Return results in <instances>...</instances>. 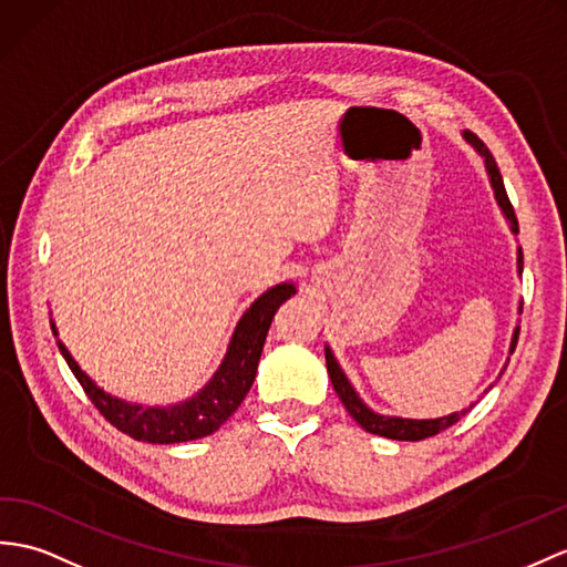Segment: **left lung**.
<instances>
[{"label":"left lung","mask_w":567,"mask_h":567,"mask_svg":"<svg viewBox=\"0 0 567 567\" xmlns=\"http://www.w3.org/2000/svg\"><path fill=\"white\" fill-rule=\"evenodd\" d=\"M466 142H472L476 146L478 154L486 158V171H488V177H491V185L495 189V199H498L501 209L505 212V216L509 218V224H513V233H519V226H517V218H515V209L513 204H509V197L505 192V185H503V175L498 171V163H495L493 154L488 151V146L483 144L478 136L474 132H464ZM519 269H522V252H519ZM517 339H519V329H515V337H513V347H509V353L515 351L517 347ZM327 370H329V380L331 384H334V390L341 399V404L347 406V411L351 413V419L365 427L368 433L372 435H382V437H390V440H423V437H433L437 435L440 431H445V427L457 423L466 411L462 413H450V416H443V419H433V421H411V419H390V416H378V413H372L361 399H358V394L353 392V388L349 384L347 375H343L339 363L334 361V355H331V351L327 349Z\"/></svg>","instance_id":"1"}]
</instances>
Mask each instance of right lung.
I'll use <instances>...</instances> for the list:
<instances>
[{"label":"right lung","mask_w":567,"mask_h":567,"mask_svg":"<svg viewBox=\"0 0 567 567\" xmlns=\"http://www.w3.org/2000/svg\"><path fill=\"white\" fill-rule=\"evenodd\" d=\"M293 293L296 288L291 284H279L269 288L265 296H259L252 302V308L247 310L243 315V320L238 322L236 334H233L226 353V361L220 363L214 380L206 384L197 396H192L189 402L171 409L136 406L105 394L89 380L86 372H81V368L74 363V358L69 355V351L60 341L58 347L64 355L66 365L72 368L74 378L89 394L93 406L99 409L105 421L113 423L117 431L134 440H142V443L154 445L187 443V440L206 437L218 431V427L233 416V411L243 404L245 394L250 392L255 382L257 363L261 349H265V339L274 315L279 310L281 302L291 298Z\"/></svg>","instance_id":"add662e5"}]
</instances>
